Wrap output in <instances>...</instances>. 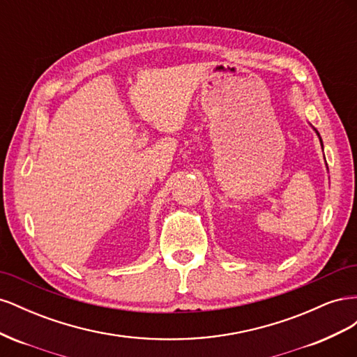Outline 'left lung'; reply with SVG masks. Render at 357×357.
Wrapping results in <instances>:
<instances>
[{
	"mask_svg": "<svg viewBox=\"0 0 357 357\" xmlns=\"http://www.w3.org/2000/svg\"><path fill=\"white\" fill-rule=\"evenodd\" d=\"M311 125V123H310ZM312 128V126H311ZM312 129H314V132L317 134V137H319V139H320V146H321V149H323V142H321V137H320V134H319V131H317V129L316 128H312Z\"/></svg>",
	"mask_w": 357,
	"mask_h": 357,
	"instance_id": "left-lung-1",
	"label": "left lung"
}]
</instances>
